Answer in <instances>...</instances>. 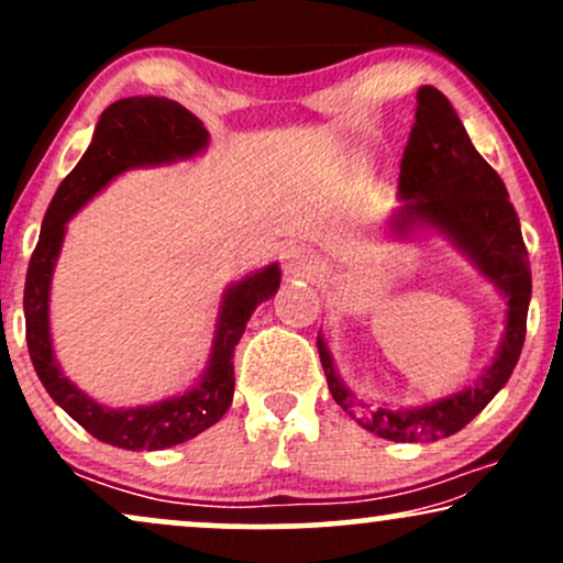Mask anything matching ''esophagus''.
I'll return each instance as SVG.
<instances>
[{
	"label": "esophagus",
	"instance_id": "1",
	"mask_svg": "<svg viewBox=\"0 0 563 563\" xmlns=\"http://www.w3.org/2000/svg\"><path fill=\"white\" fill-rule=\"evenodd\" d=\"M320 267V260L307 249H290L286 254V273L290 275H312Z\"/></svg>",
	"mask_w": 563,
	"mask_h": 563
}]
</instances>
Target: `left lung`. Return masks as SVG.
Returning a JSON list of instances; mask_svg holds the SVG:
<instances>
[{
	"label": "left lung",
	"instance_id": "left-lung-1",
	"mask_svg": "<svg viewBox=\"0 0 563 563\" xmlns=\"http://www.w3.org/2000/svg\"><path fill=\"white\" fill-rule=\"evenodd\" d=\"M399 200L402 206L389 219L399 238L412 235L416 228L442 232L508 299L506 333L493 365L484 367L474 384L437 402L391 410L386 405H367L346 389L322 335H318L320 363L335 405L363 429L391 442H437L474 421L508 384L525 346L532 273L506 185L471 145L455 108L434 87L418 89L416 124L399 166Z\"/></svg>",
	"mask_w": 563,
	"mask_h": 563
}]
</instances>
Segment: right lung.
Returning a JSON list of instances; mask_svg holds the SVG:
<instances>
[{
	"mask_svg": "<svg viewBox=\"0 0 563 563\" xmlns=\"http://www.w3.org/2000/svg\"><path fill=\"white\" fill-rule=\"evenodd\" d=\"M209 145L203 121L166 97H126L102 111L92 145L57 187L44 214L38 243L25 275L23 312L31 363L44 389L95 439L121 450H164L198 437L228 412L235 391L232 357L251 312L280 288V267L269 264L224 290L209 367L192 389L140 407H106L63 376L49 335V283L60 254L66 222L113 177L137 166L174 164Z\"/></svg>",
	"mask_w": 563,
	"mask_h": 563,
	"instance_id": "right-lung-1",
	"label": "right lung"
}]
</instances>
